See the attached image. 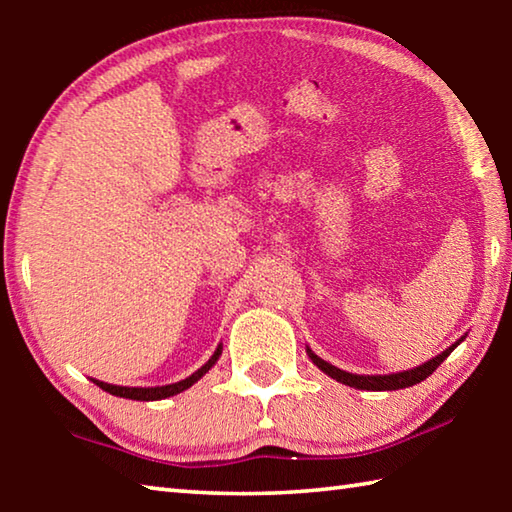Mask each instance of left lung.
Wrapping results in <instances>:
<instances>
[{
	"instance_id": "1",
	"label": "left lung",
	"mask_w": 512,
	"mask_h": 512,
	"mask_svg": "<svg viewBox=\"0 0 512 512\" xmlns=\"http://www.w3.org/2000/svg\"><path fill=\"white\" fill-rule=\"evenodd\" d=\"M458 343H461V341H458ZM458 343H454L452 348H447L443 354H438L436 359H429L427 363H422V366L413 368V370L395 372V375H352V372L334 368L332 363H327L320 357H316V354L311 350H307V352H309L311 361H314L316 366L325 372V375H329L336 381H341V384H345V386L359 388V391H397V388H409L413 384H420L422 379H427L431 372L436 370L440 363H443L449 357V352H452Z\"/></svg>"
}]
</instances>
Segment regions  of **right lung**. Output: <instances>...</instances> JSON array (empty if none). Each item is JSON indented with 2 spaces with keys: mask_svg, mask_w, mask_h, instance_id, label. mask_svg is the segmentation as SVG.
Masks as SVG:
<instances>
[{
  "mask_svg": "<svg viewBox=\"0 0 512 512\" xmlns=\"http://www.w3.org/2000/svg\"><path fill=\"white\" fill-rule=\"evenodd\" d=\"M221 354V345L216 348V352L212 354V359L205 363L203 368H198L192 377H187L183 381H176V384H169V386H155V388H128V386H112V384H106V381H99V379H92L94 384H97L99 388H103V391L110 393V395H117V397H126V400H142V402H151V400H164V397H171V395H178L187 391L189 386H194L198 379H201L207 370H210L216 359H219Z\"/></svg>",
  "mask_w": 512,
  "mask_h": 512,
  "instance_id": "obj_1",
  "label": "right lung"
}]
</instances>
